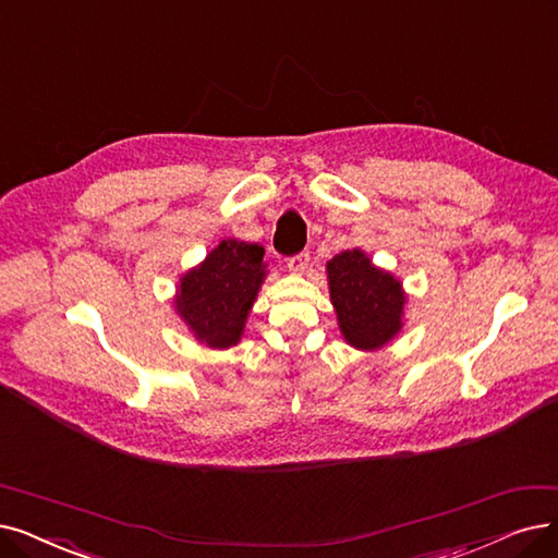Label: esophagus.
Listing matches in <instances>:
<instances>
[{"instance_id":"obj_1","label":"esophagus","mask_w":558,"mask_h":558,"mask_svg":"<svg viewBox=\"0 0 558 558\" xmlns=\"http://www.w3.org/2000/svg\"><path fill=\"white\" fill-rule=\"evenodd\" d=\"M308 258H311V254H308V252H300V254L291 256V258H288V270L295 272V275H302V272L306 270Z\"/></svg>"}]
</instances>
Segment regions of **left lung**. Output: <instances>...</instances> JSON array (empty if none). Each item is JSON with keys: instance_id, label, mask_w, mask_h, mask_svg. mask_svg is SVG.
<instances>
[{"instance_id": "1", "label": "left lung", "mask_w": 558, "mask_h": 558, "mask_svg": "<svg viewBox=\"0 0 558 558\" xmlns=\"http://www.w3.org/2000/svg\"><path fill=\"white\" fill-rule=\"evenodd\" d=\"M327 277L348 343L373 350L396 337L405 295L389 272L377 270L364 252L352 250L327 263Z\"/></svg>"}]
</instances>
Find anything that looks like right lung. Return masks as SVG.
Wrapping results in <instances>:
<instances>
[{
  "label": "right lung",
  "instance_id": "add662e5",
  "mask_svg": "<svg viewBox=\"0 0 558 558\" xmlns=\"http://www.w3.org/2000/svg\"><path fill=\"white\" fill-rule=\"evenodd\" d=\"M265 277L263 247L225 240L181 279L175 306L198 341L210 348L235 345Z\"/></svg>",
  "mask_w": 558,
  "mask_h": 558
}]
</instances>
